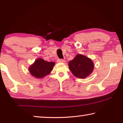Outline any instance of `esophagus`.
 Returning <instances> with one entry per match:
<instances>
[{"label": "esophagus", "instance_id": "esophagus-1", "mask_svg": "<svg viewBox=\"0 0 123 123\" xmlns=\"http://www.w3.org/2000/svg\"><path fill=\"white\" fill-rule=\"evenodd\" d=\"M57 62H59V63H64L65 62V60H63V59H58L57 60Z\"/></svg>", "mask_w": 123, "mask_h": 123}]
</instances>
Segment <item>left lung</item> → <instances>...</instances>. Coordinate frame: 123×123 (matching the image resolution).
I'll list each match as a JSON object with an SVG mask.
<instances>
[{
  "instance_id": "8db88e82",
  "label": "left lung",
  "mask_w": 123,
  "mask_h": 123,
  "mask_svg": "<svg viewBox=\"0 0 123 123\" xmlns=\"http://www.w3.org/2000/svg\"><path fill=\"white\" fill-rule=\"evenodd\" d=\"M72 74L78 78L84 79L88 76L93 72L94 64L89 58L82 55H77L73 60L68 63Z\"/></svg>"
}]
</instances>
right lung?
Segmentation results:
<instances>
[{
    "label": "right lung",
    "instance_id": "obj_1",
    "mask_svg": "<svg viewBox=\"0 0 123 123\" xmlns=\"http://www.w3.org/2000/svg\"><path fill=\"white\" fill-rule=\"evenodd\" d=\"M54 65V62H48L42 59H38L30 67L29 72L35 78H42L51 72Z\"/></svg>",
    "mask_w": 123,
    "mask_h": 123
}]
</instances>
